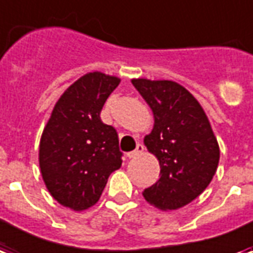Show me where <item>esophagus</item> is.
Returning <instances> with one entry per match:
<instances>
[{"instance_id": "34e87169", "label": "esophagus", "mask_w": 253, "mask_h": 253, "mask_svg": "<svg viewBox=\"0 0 253 253\" xmlns=\"http://www.w3.org/2000/svg\"><path fill=\"white\" fill-rule=\"evenodd\" d=\"M144 151V146L143 144H140L138 143L136 144V148H135L134 151H131V152H127V158H136V157H139L140 154Z\"/></svg>"}]
</instances>
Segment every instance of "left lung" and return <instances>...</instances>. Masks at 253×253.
Instances as JSON below:
<instances>
[{
  "instance_id": "8db88e82",
  "label": "left lung",
  "mask_w": 253,
  "mask_h": 253,
  "mask_svg": "<svg viewBox=\"0 0 253 253\" xmlns=\"http://www.w3.org/2000/svg\"><path fill=\"white\" fill-rule=\"evenodd\" d=\"M154 115L144 146L155 155L161 173L143 191L162 211L178 210L203 192L216 172L220 150L211 123L195 96L173 81L131 80Z\"/></svg>"
}]
</instances>
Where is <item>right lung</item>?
Instances as JSON below:
<instances>
[{
  "mask_svg": "<svg viewBox=\"0 0 253 253\" xmlns=\"http://www.w3.org/2000/svg\"><path fill=\"white\" fill-rule=\"evenodd\" d=\"M121 78L87 73L65 90L40 140V169L50 195L81 212L92 207L110 173L122 166L117 130L101 121L102 107Z\"/></svg>",
  "mask_w": 253,
  "mask_h": 253,
  "instance_id": "add662e5",
  "label": "right lung"
}]
</instances>
